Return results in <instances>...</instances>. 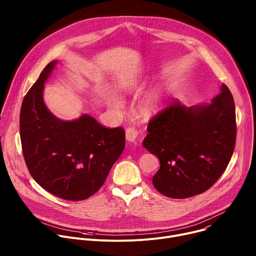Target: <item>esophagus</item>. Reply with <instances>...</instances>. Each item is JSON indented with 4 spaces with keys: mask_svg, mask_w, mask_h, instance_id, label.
Wrapping results in <instances>:
<instances>
[{
    "mask_svg": "<svg viewBox=\"0 0 256 256\" xmlns=\"http://www.w3.org/2000/svg\"><path fill=\"white\" fill-rule=\"evenodd\" d=\"M138 136V130L134 128H128L126 130V138L128 142H134Z\"/></svg>",
    "mask_w": 256,
    "mask_h": 256,
    "instance_id": "34e87169",
    "label": "esophagus"
}]
</instances>
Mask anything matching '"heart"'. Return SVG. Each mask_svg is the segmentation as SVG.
Listing matches in <instances>:
<instances>
[{"instance_id": "heart-1", "label": "heart", "mask_w": 256, "mask_h": 256, "mask_svg": "<svg viewBox=\"0 0 256 256\" xmlns=\"http://www.w3.org/2000/svg\"><path fill=\"white\" fill-rule=\"evenodd\" d=\"M124 88L128 89L130 86H124ZM162 97L158 94V93H151L149 94L147 97H146L144 100H142V112L144 114H154L156 112H158L159 109L161 108L162 106ZM112 105L116 106V107H120V100L118 99H114L112 100Z\"/></svg>"}]
</instances>
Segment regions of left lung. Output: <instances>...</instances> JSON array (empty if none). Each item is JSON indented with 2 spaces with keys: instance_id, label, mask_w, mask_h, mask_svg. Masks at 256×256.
<instances>
[{
  "instance_id": "8db88e82",
  "label": "left lung",
  "mask_w": 256,
  "mask_h": 256,
  "mask_svg": "<svg viewBox=\"0 0 256 256\" xmlns=\"http://www.w3.org/2000/svg\"><path fill=\"white\" fill-rule=\"evenodd\" d=\"M142 146L160 160L153 186L163 196L186 198L212 188L226 170L236 142L233 96L226 85L210 104L174 102L148 124Z\"/></svg>"
}]
</instances>
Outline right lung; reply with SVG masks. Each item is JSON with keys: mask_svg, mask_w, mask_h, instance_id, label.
<instances>
[{"mask_svg": "<svg viewBox=\"0 0 256 256\" xmlns=\"http://www.w3.org/2000/svg\"><path fill=\"white\" fill-rule=\"evenodd\" d=\"M58 60L50 62L25 95L20 138L29 173L52 194L72 202L93 196L104 184L126 146L122 128H107L88 114L62 120L46 108L44 83Z\"/></svg>", "mask_w": 256, "mask_h": 256, "instance_id": "right-lung-1", "label": "right lung"}]
</instances>
